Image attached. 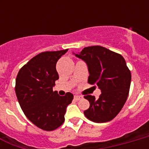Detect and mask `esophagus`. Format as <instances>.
Wrapping results in <instances>:
<instances>
[{
    "label": "esophagus",
    "instance_id": "1",
    "mask_svg": "<svg viewBox=\"0 0 149 149\" xmlns=\"http://www.w3.org/2000/svg\"><path fill=\"white\" fill-rule=\"evenodd\" d=\"M82 97L81 96H74V99L76 100H79L82 99Z\"/></svg>",
    "mask_w": 149,
    "mask_h": 149
}]
</instances>
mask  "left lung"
Instances as JSON below:
<instances>
[{"mask_svg": "<svg viewBox=\"0 0 149 149\" xmlns=\"http://www.w3.org/2000/svg\"><path fill=\"white\" fill-rule=\"evenodd\" d=\"M76 56L87 64L88 84H97L101 91L98 99L92 95L84 96L90 102L84 115L96 123L113 120L121 111L129 93L132 75L125 58L100 45L85 47Z\"/></svg>", "mask_w": 149, "mask_h": 149, "instance_id": "8db88e82", "label": "left lung"}]
</instances>
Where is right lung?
Wrapping results in <instances>:
<instances>
[{"instance_id": "obj_1", "label": "right lung", "mask_w": 149, "mask_h": 149, "mask_svg": "<svg viewBox=\"0 0 149 149\" xmlns=\"http://www.w3.org/2000/svg\"><path fill=\"white\" fill-rule=\"evenodd\" d=\"M68 49L44 52L21 68L16 77L15 93L21 108L31 122L47 132L63 125L66 107L73 95H58L52 91L58 79L56 63Z\"/></svg>"}]
</instances>
